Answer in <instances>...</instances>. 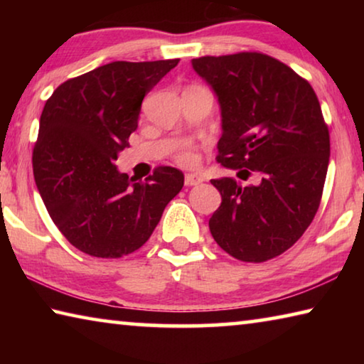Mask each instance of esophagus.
<instances>
[{
    "label": "esophagus",
    "mask_w": 364,
    "mask_h": 364,
    "mask_svg": "<svg viewBox=\"0 0 364 364\" xmlns=\"http://www.w3.org/2000/svg\"><path fill=\"white\" fill-rule=\"evenodd\" d=\"M202 181H204V178L196 173H186V176H184V184H186V186H196V184H199Z\"/></svg>",
    "instance_id": "34e87169"
}]
</instances>
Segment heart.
<instances>
[{
    "label": "heart",
    "mask_w": 364,
    "mask_h": 364,
    "mask_svg": "<svg viewBox=\"0 0 364 364\" xmlns=\"http://www.w3.org/2000/svg\"><path fill=\"white\" fill-rule=\"evenodd\" d=\"M197 159H199V154H197V149L193 143H184L176 154V160L183 165H194Z\"/></svg>",
    "instance_id": "heart-1"
}]
</instances>
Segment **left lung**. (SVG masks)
Masks as SVG:
<instances>
[{
  "instance_id": "1",
  "label": "left lung",
  "mask_w": 364,
  "mask_h": 364,
  "mask_svg": "<svg viewBox=\"0 0 364 364\" xmlns=\"http://www.w3.org/2000/svg\"><path fill=\"white\" fill-rule=\"evenodd\" d=\"M221 106L217 160L237 176L212 184L221 204L208 220L215 241L241 262L262 263L299 241L315 218L331 141L315 90L281 60L257 51L193 59Z\"/></svg>"
}]
</instances>
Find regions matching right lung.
Segmentation results:
<instances>
[{"mask_svg":"<svg viewBox=\"0 0 364 364\" xmlns=\"http://www.w3.org/2000/svg\"><path fill=\"white\" fill-rule=\"evenodd\" d=\"M178 63L115 60L60 83L43 107L32 154L36 188L54 225L85 254L138 250L183 188L173 167L133 181L114 165L130 146L144 96Z\"/></svg>","mask_w":364,"mask_h":364,"instance_id":"add662e5","label":"right lung"}]
</instances>
